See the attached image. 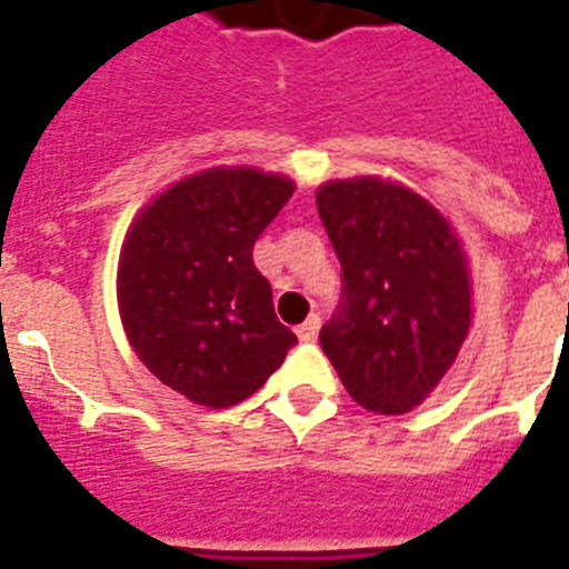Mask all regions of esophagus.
Segmentation results:
<instances>
[{
	"instance_id": "obj_1",
	"label": "esophagus",
	"mask_w": 569,
	"mask_h": 569,
	"mask_svg": "<svg viewBox=\"0 0 569 569\" xmlns=\"http://www.w3.org/2000/svg\"><path fill=\"white\" fill-rule=\"evenodd\" d=\"M318 327H321V318H318V316H309L307 321H303V325H300L295 332H298V339H300V341H312V339H316V336H318Z\"/></svg>"
}]
</instances>
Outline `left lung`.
<instances>
[{"instance_id":"left-lung-1","label":"left lung","mask_w":569,"mask_h":569,"mask_svg":"<svg viewBox=\"0 0 569 569\" xmlns=\"http://www.w3.org/2000/svg\"><path fill=\"white\" fill-rule=\"evenodd\" d=\"M316 201L341 262V300L318 341L359 406L409 412L470 330L459 237L427 198L391 180H330Z\"/></svg>"}]
</instances>
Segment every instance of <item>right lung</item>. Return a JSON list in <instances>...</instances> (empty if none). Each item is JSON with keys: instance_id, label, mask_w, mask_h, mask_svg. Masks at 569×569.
I'll return each mask as SVG.
<instances>
[{"instance_id": "add662e5", "label": "right lung", "mask_w": 569, "mask_h": 569, "mask_svg": "<svg viewBox=\"0 0 569 569\" xmlns=\"http://www.w3.org/2000/svg\"><path fill=\"white\" fill-rule=\"evenodd\" d=\"M292 192L283 174L207 169L157 196L124 237L117 292L128 341L192 403H242L298 345L253 266V242Z\"/></svg>"}]
</instances>
